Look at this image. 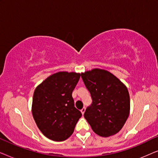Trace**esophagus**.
<instances>
[{"label": "esophagus", "mask_w": 158, "mask_h": 158, "mask_svg": "<svg viewBox=\"0 0 158 158\" xmlns=\"http://www.w3.org/2000/svg\"><path fill=\"white\" fill-rule=\"evenodd\" d=\"M81 111L82 114H83V115L84 113H85V108H83V109L81 110Z\"/></svg>", "instance_id": "1"}]
</instances>
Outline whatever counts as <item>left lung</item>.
<instances>
[{
  "mask_svg": "<svg viewBox=\"0 0 158 158\" xmlns=\"http://www.w3.org/2000/svg\"><path fill=\"white\" fill-rule=\"evenodd\" d=\"M81 77L93 101L84 117L98 135L106 137L115 135L124 125L130 111L127 87L105 70L86 71Z\"/></svg>",
  "mask_w": 158,
  "mask_h": 158,
  "instance_id": "obj_1",
  "label": "left lung"
}]
</instances>
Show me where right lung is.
Listing matches in <instances>:
<instances>
[{
	"mask_svg": "<svg viewBox=\"0 0 158 158\" xmlns=\"http://www.w3.org/2000/svg\"><path fill=\"white\" fill-rule=\"evenodd\" d=\"M80 77L81 74L76 73H55L34 90L33 117L38 128L49 139L62 142L68 139L81 117L72 97Z\"/></svg>",
	"mask_w": 158,
	"mask_h": 158,
	"instance_id": "obj_1",
	"label": "right lung"
}]
</instances>
